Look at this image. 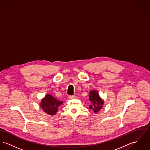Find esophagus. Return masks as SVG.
Listing matches in <instances>:
<instances>
[{"label": "esophagus", "instance_id": "esophagus-1", "mask_svg": "<svg viewBox=\"0 0 150 150\" xmlns=\"http://www.w3.org/2000/svg\"><path fill=\"white\" fill-rule=\"evenodd\" d=\"M68 98L69 99H72V98H75V96H69Z\"/></svg>", "mask_w": 150, "mask_h": 150}]
</instances>
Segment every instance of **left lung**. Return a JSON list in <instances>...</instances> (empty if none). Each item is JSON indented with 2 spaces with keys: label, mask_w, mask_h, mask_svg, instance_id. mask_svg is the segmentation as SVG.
Masks as SVG:
<instances>
[{
  "label": "left lung",
  "mask_w": 150,
  "mask_h": 150,
  "mask_svg": "<svg viewBox=\"0 0 150 150\" xmlns=\"http://www.w3.org/2000/svg\"><path fill=\"white\" fill-rule=\"evenodd\" d=\"M89 99L91 102V104L89 108L92 109L95 113H97L103 107L104 104V100L99 95L98 91L96 90L91 91L89 94Z\"/></svg>",
  "instance_id": "8db88e82"
}]
</instances>
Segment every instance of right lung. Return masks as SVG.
<instances>
[{
	"instance_id": "add662e5",
	"label": "right lung",
	"mask_w": 150,
	"mask_h": 150,
	"mask_svg": "<svg viewBox=\"0 0 150 150\" xmlns=\"http://www.w3.org/2000/svg\"><path fill=\"white\" fill-rule=\"evenodd\" d=\"M63 104V101H59L49 94L46 95L41 100L40 107L42 110L50 115H55L58 107Z\"/></svg>"
}]
</instances>
